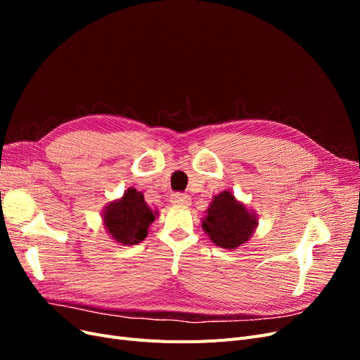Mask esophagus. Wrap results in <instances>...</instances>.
Returning <instances> with one entry per match:
<instances>
[{
	"mask_svg": "<svg viewBox=\"0 0 360 360\" xmlns=\"http://www.w3.org/2000/svg\"><path fill=\"white\" fill-rule=\"evenodd\" d=\"M171 202L177 205H191V198L184 193H172L171 195Z\"/></svg>",
	"mask_w": 360,
	"mask_h": 360,
	"instance_id": "esophagus-1",
	"label": "esophagus"
}]
</instances>
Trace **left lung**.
<instances>
[{
  "mask_svg": "<svg viewBox=\"0 0 360 360\" xmlns=\"http://www.w3.org/2000/svg\"><path fill=\"white\" fill-rule=\"evenodd\" d=\"M205 213L202 230L216 246L224 249H237L246 243L258 225V216L237 201L230 191L214 195Z\"/></svg>",
  "mask_w": 360,
  "mask_h": 360,
  "instance_id": "obj_1",
  "label": "left lung"
}]
</instances>
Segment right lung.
Wrapping results in <instances>:
<instances>
[{"label":"right lung","mask_w":360,"mask_h":360,"mask_svg":"<svg viewBox=\"0 0 360 360\" xmlns=\"http://www.w3.org/2000/svg\"><path fill=\"white\" fill-rule=\"evenodd\" d=\"M158 214L147 205L143 192L129 188L122 198L105 207L102 219L112 240L118 245L132 246L144 240Z\"/></svg>","instance_id":"right-lung-1"}]
</instances>
